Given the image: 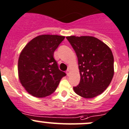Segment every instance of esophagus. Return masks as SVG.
Segmentation results:
<instances>
[{"label": "esophagus", "mask_w": 129, "mask_h": 129, "mask_svg": "<svg viewBox=\"0 0 129 129\" xmlns=\"http://www.w3.org/2000/svg\"><path fill=\"white\" fill-rule=\"evenodd\" d=\"M66 74H67V75H69V74H70V70L69 69H68V70H67V71H66Z\"/></svg>", "instance_id": "1"}]
</instances>
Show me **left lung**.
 Here are the masks:
<instances>
[{
  "label": "left lung",
  "mask_w": 129,
  "mask_h": 129,
  "mask_svg": "<svg viewBox=\"0 0 129 129\" xmlns=\"http://www.w3.org/2000/svg\"><path fill=\"white\" fill-rule=\"evenodd\" d=\"M78 58L80 80L75 93L87 99L101 94L114 76V56L103 42L91 36L66 37Z\"/></svg>",
  "instance_id": "1"
}]
</instances>
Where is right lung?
<instances>
[{
    "label": "right lung",
    "instance_id": "add662e5",
    "mask_svg": "<svg viewBox=\"0 0 129 129\" xmlns=\"http://www.w3.org/2000/svg\"><path fill=\"white\" fill-rule=\"evenodd\" d=\"M65 39L57 35L35 37L24 48L19 58L18 72L20 83L32 95L44 97L57 89L66 74L59 70L54 51Z\"/></svg>",
    "mask_w": 129,
    "mask_h": 129
}]
</instances>
